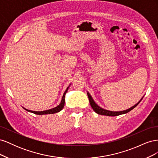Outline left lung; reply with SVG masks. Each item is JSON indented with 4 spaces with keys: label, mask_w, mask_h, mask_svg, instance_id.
<instances>
[{
    "label": "left lung",
    "mask_w": 158,
    "mask_h": 158,
    "mask_svg": "<svg viewBox=\"0 0 158 158\" xmlns=\"http://www.w3.org/2000/svg\"><path fill=\"white\" fill-rule=\"evenodd\" d=\"M87 94H88V98H89L90 106H91V107H92V109H94V111L95 113L99 114H101V115H106V116H111V117L118 116V115H120V114H126L128 112L131 111V110H132L134 108H135L138 106V105L139 104V103L141 102V100L143 99V98H144V96H143L140 99V101L138 102V103H136L135 105V106H133L131 107L128 108V109H127L126 110H124V111H109V110L105 109H103L101 107H99L98 105L95 102L94 99L92 97V95L89 94V93L88 92H87Z\"/></svg>",
    "instance_id": "left-lung-1"
}]
</instances>
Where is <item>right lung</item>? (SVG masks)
Returning <instances> with one entry per match:
<instances>
[{
	"label": "right lung",
	"mask_w": 158,
	"mask_h": 158,
	"mask_svg": "<svg viewBox=\"0 0 158 158\" xmlns=\"http://www.w3.org/2000/svg\"><path fill=\"white\" fill-rule=\"evenodd\" d=\"M70 84L69 85V86L67 87V88H66V89L65 90L64 93L63 94V98H62V99H61V102L60 103H59V106H57L56 107H54V108H52V109H48V110H45V111H31V110H29V109H27L24 107H23V109H24L26 111H28V112H30V113H34L35 114H53V113H58L59 111H60L62 109H63L64 106V102H65V95L66 94V92H67V91L70 87Z\"/></svg>",
	"instance_id": "obj_1"
}]
</instances>
